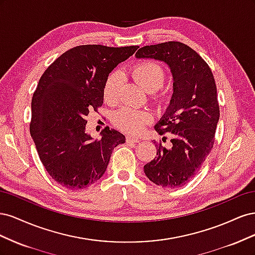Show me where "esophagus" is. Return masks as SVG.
I'll return each instance as SVG.
<instances>
[{
  "mask_svg": "<svg viewBox=\"0 0 255 255\" xmlns=\"http://www.w3.org/2000/svg\"><path fill=\"white\" fill-rule=\"evenodd\" d=\"M140 140L138 138L132 137V136H127V142L128 143H133V142H139Z\"/></svg>",
  "mask_w": 255,
  "mask_h": 255,
  "instance_id": "1",
  "label": "esophagus"
}]
</instances>
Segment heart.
I'll use <instances>...</instances> for the list:
<instances>
[{
  "label": "heart",
  "mask_w": 255,
  "mask_h": 255,
  "mask_svg": "<svg viewBox=\"0 0 255 255\" xmlns=\"http://www.w3.org/2000/svg\"><path fill=\"white\" fill-rule=\"evenodd\" d=\"M132 78L148 92H155L161 88L166 79L163 68L152 61H141L130 68ZM122 84V76L119 72L112 73L107 78L103 87V98L106 103L114 104L119 99V90ZM152 120L148 111L137 110L133 107H123L113 116V121L120 129L128 134L137 135Z\"/></svg>",
  "instance_id": "obj_1"
}]
</instances>
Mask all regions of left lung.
<instances>
[{
    "instance_id": "8db88e82",
    "label": "left lung",
    "mask_w": 255,
    "mask_h": 255,
    "mask_svg": "<svg viewBox=\"0 0 255 255\" xmlns=\"http://www.w3.org/2000/svg\"><path fill=\"white\" fill-rule=\"evenodd\" d=\"M135 56L163 61L173 80L170 102L154 126L159 135L172 134L171 146L156 144L157 156L144 165L143 171L161 187L182 186L197 174L213 149L219 120L213 73L196 51L179 41L145 45Z\"/></svg>"
}]
</instances>
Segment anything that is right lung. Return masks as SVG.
Masks as SVG:
<instances>
[{
    "mask_svg": "<svg viewBox=\"0 0 255 255\" xmlns=\"http://www.w3.org/2000/svg\"><path fill=\"white\" fill-rule=\"evenodd\" d=\"M137 45H79L44 71L32 99L29 132L45 170L61 186L82 189L104 174L113 150L126 136L110 128L100 139L86 132V117L103 104L109 74Z\"/></svg>",
    "mask_w": 255,
    "mask_h": 255,
    "instance_id": "right-lung-1",
    "label": "right lung"
}]
</instances>
